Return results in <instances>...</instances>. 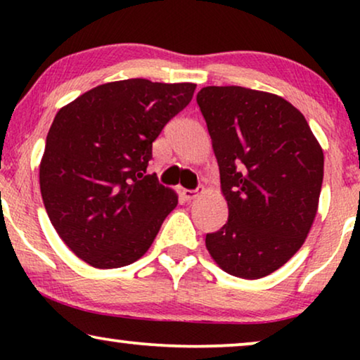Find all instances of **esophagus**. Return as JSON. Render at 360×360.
Wrapping results in <instances>:
<instances>
[{"instance_id":"34e87169","label":"esophagus","mask_w":360,"mask_h":360,"mask_svg":"<svg viewBox=\"0 0 360 360\" xmlns=\"http://www.w3.org/2000/svg\"><path fill=\"white\" fill-rule=\"evenodd\" d=\"M198 191L200 190H181V196H184L186 201H190V200H193V198H196V196H198Z\"/></svg>"}]
</instances>
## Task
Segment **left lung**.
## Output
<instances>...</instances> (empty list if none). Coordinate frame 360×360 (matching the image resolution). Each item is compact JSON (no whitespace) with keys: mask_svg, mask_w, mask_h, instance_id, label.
<instances>
[{"mask_svg":"<svg viewBox=\"0 0 360 360\" xmlns=\"http://www.w3.org/2000/svg\"><path fill=\"white\" fill-rule=\"evenodd\" d=\"M219 165L228 223L206 234L224 272L255 280L302 248L318 211L323 149L292 103L244 86L196 95Z\"/></svg>","mask_w":360,"mask_h":360,"instance_id":"1","label":"left lung"}]
</instances>
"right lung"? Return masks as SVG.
<instances>
[{
	"mask_svg": "<svg viewBox=\"0 0 360 360\" xmlns=\"http://www.w3.org/2000/svg\"><path fill=\"white\" fill-rule=\"evenodd\" d=\"M195 83L111 82L53 117L39 181L49 219L77 257L96 269L136 262L179 203L147 175L152 142L193 98Z\"/></svg>",
	"mask_w": 360,
	"mask_h": 360,
	"instance_id": "obj_1",
	"label": "right lung"
}]
</instances>
